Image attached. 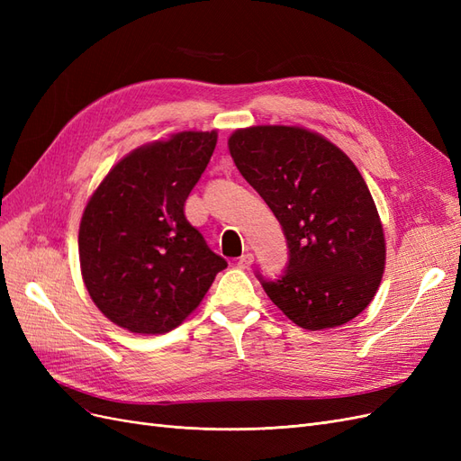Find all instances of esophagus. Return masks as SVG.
Returning <instances> with one entry per match:
<instances>
[{
  "instance_id": "esophagus-1",
  "label": "esophagus",
  "mask_w": 461,
  "mask_h": 461,
  "mask_svg": "<svg viewBox=\"0 0 461 461\" xmlns=\"http://www.w3.org/2000/svg\"><path fill=\"white\" fill-rule=\"evenodd\" d=\"M252 263H254V256L252 254H244V256L239 258V261H236V265H239L240 269H249V267H252Z\"/></svg>"
}]
</instances>
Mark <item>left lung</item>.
I'll list each match as a JSON object with an SVG mask.
<instances>
[{
  "label": "left lung",
  "mask_w": 461,
  "mask_h": 461,
  "mask_svg": "<svg viewBox=\"0 0 461 461\" xmlns=\"http://www.w3.org/2000/svg\"><path fill=\"white\" fill-rule=\"evenodd\" d=\"M230 156L271 207L288 242V267L263 290L302 329L340 327L379 290L386 244L371 192L354 161L303 127L234 131Z\"/></svg>",
  "instance_id": "obj_1"
}]
</instances>
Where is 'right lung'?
Segmentation results:
<instances>
[{
    "instance_id": "add662e5",
    "label": "right lung",
    "mask_w": 461,
    "mask_h": 461,
    "mask_svg": "<svg viewBox=\"0 0 461 461\" xmlns=\"http://www.w3.org/2000/svg\"><path fill=\"white\" fill-rule=\"evenodd\" d=\"M217 131H185L132 149L94 190L78 229L82 281L111 323L163 334L198 308L227 261L209 249L185 202Z\"/></svg>"
}]
</instances>
